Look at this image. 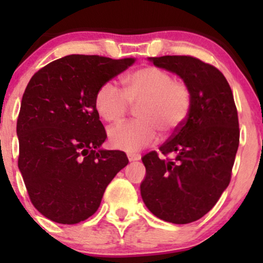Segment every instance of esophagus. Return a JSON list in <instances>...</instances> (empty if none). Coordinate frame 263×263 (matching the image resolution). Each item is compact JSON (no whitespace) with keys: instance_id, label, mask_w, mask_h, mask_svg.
I'll use <instances>...</instances> for the list:
<instances>
[{"instance_id":"34e87169","label":"esophagus","mask_w":263,"mask_h":263,"mask_svg":"<svg viewBox=\"0 0 263 263\" xmlns=\"http://www.w3.org/2000/svg\"><path fill=\"white\" fill-rule=\"evenodd\" d=\"M128 161L129 162H135V161H140L141 156L140 155H136V153H128Z\"/></svg>"}]
</instances>
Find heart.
<instances>
[{"instance_id": "heart-1", "label": "heart", "mask_w": 263, "mask_h": 263, "mask_svg": "<svg viewBox=\"0 0 263 263\" xmlns=\"http://www.w3.org/2000/svg\"><path fill=\"white\" fill-rule=\"evenodd\" d=\"M125 89L114 81L102 84L95 95V107L107 122L121 121L131 105H140V120L108 129V141L116 149L137 152L158 137V129L171 135L183 126L192 106L188 84L165 69L147 65L123 78Z\"/></svg>"}]
</instances>
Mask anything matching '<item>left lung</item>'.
Returning a JSON list of instances; mask_svg holds the SVG:
<instances>
[{
	"mask_svg": "<svg viewBox=\"0 0 263 263\" xmlns=\"http://www.w3.org/2000/svg\"><path fill=\"white\" fill-rule=\"evenodd\" d=\"M158 68L176 73L188 84L192 106L185 122L156 151L142 158L144 204L157 218L189 224L203 218L228 188L240 129L236 105L228 80L215 66L189 55L149 58Z\"/></svg>",
	"mask_w": 263,
	"mask_h": 263,
	"instance_id": "left-lung-1",
	"label": "left lung"
}]
</instances>
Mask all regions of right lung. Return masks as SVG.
I'll use <instances>...</instances> for the list:
<instances>
[{"mask_svg": "<svg viewBox=\"0 0 263 263\" xmlns=\"http://www.w3.org/2000/svg\"><path fill=\"white\" fill-rule=\"evenodd\" d=\"M135 60L71 54L29 80L17 120L18 168L45 218L66 225L90 218L108 183L127 165L125 152L100 148L106 132L95 95Z\"/></svg>", "mask_w": 263, "mask_h": 263, "instance_id": "1", "label": "right lung"}]
</instances>
